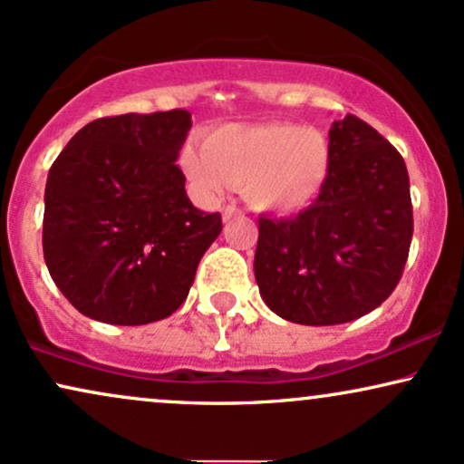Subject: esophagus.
Wrapping results in <instances>:
<instances>
[{"instance_id":"1","label":"esophagus","mask_w":464,"mask_h":464,"mask_svg":"<svg viewBox=\"0 0 464 464\" xmlns=\"http://www.w3.org/2000/svg\"><path fill=\"white\" fill-rule=\"evenodd\" d=\"M221 217H223V221H230V219H234V217H243V210L237 208L234 204H227L226 208L221 210Z\"/></svg>"}]
</instances>
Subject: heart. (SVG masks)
Wrapping results in <instances>:
<instances>
[{
	"label": "heart",
	"mask_w": 464,
	"mask_h": 464,
	"mask_svg": "<svg viewBox=\"0 0 464 464\" xmlns=\"http://www.w3.org/2000/svg\"><path fill=\"white\" fill-rule=\"evenodd\" d=\"M331 144L318 129L290 122L223 124L188 141L180 169L196 193L215 202L227 187H241L251 208L290 215L312 206L331 174Z\"/></svg>",
	"instance_id": "b5f03b06"
}]
</instances>
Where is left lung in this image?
Segmentation results:
<instances>
[{"label": "left lung", "instance_id": "left-lung-1", "mask_svg": "<svg viewBox=\"0 0 464 464\" xmlns=\"http://www.w3.org/2000/svg\"><path fill=\"white\" fill-rule=\"evenodd\" d=\"M324 191L296 217L260 219L254 273L268 310L296 324L351 323L393 293L413 238L409 171L357 116L329 129Z\"/></svg>", "mask_w": 464, "mask_h": 464}]
</instances>
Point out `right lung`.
<instances>
[{"instance_id":"1","label":"right lung","mask_w":464,"mask_h":464,"mask_svg":"<svg viewBox=\"0 0 464 464\" xmlns=\"http://www.w3.org/2000/svg\"><path fill=\"white\" fill-rule=\"evenodd\" d=\"M188 129L185 110L99 118L51 165L44 262L83 316L135 327L187 299L221 232V215L191 204L176 165Z\"/></svg>"}]
</instances>
